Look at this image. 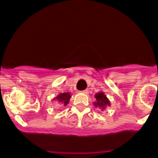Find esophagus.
<instances>
[{
	"mask_svg": "<svg viewBox=\"0 0 158 158\" xmlns=\"http://www.w3.org/2000/svg\"><path fill=\"white\" fill-rule=\"evenodd\" d=\"M82 92L84 93V94H89V90H88V89H86V90L82 91Z\"/></svg>",
	"mask_w": 158,
	"mask_h": 158,
	"instance_id": "esophagus-1",
	"label": "esophagus"
}]
</instances>
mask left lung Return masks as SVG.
I'll return each instance as SVG.
<instances>
[{
	"instance_id": "left-lung-1",
	"label": "left lung",
	"mask_w": 158,
	"mask_h": 158,
	"mask_svg": "<svg viewBox=\"0 0 158 158\" xmlns=\"http://www.w3.org/2000/svg\"><path fill=\"white\" fill-rule=\"evenodd\" d=\"M95 98L96 101L94 102V105L96 107H99V108L102 110H104L107 106L110 105V102L109 99L107 98V96L104 94V92H98L95 94Z\"/></svg>"
}]
</instances>
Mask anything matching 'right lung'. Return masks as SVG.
Wrapping results in <instances>:
<instances>
[{"mask_svg":"<svg viewBox=\"0 0 158 158\" xmlns=\"http://www.w3.org/2000/svg\"><path fill=\"white\" fill-rule=\"evenodd\" d=\"M70 98L71 95L69 92H64L60 93V94L59 95H57L54 99H56L59 103H61V104H64V106H66L67 105L68 103H69Z\"/></svg>","mask_w":158,"mask_h":158,"instance_id":"obj_1","label":"right lung"}]
</instances>
